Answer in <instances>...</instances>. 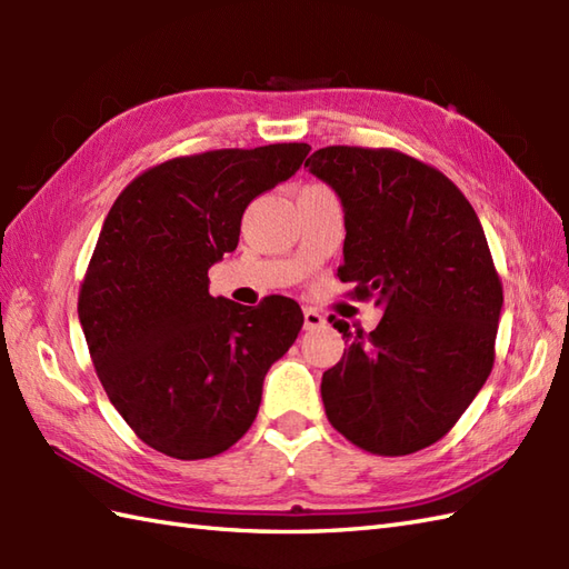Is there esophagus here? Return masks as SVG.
Masks as SVG:
<instances>
[{
	"label": "esophagus",
	"instance_id": "34e87169",
	"mask_svg": "<svg viewBox=\"0 0 569 569\" xmlns=\"http://www.w3.org/2000/svg\"><path fill=\"white\" fill-rule=\"evenodd\" d=\"M303 318H306V330H318V328H322V325H325V318L320 316L318 310H312V308L303 310Z\"/></svg>",
	"mask_w": 569,
	"mask_h": 569
}]
</instances>
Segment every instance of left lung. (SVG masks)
Masks as SVG:
<instances>
[{"mask_svg": "<svg viewBox=\"0 0 569 569\" xmlns=\"http://www.w3.org/2000/svg\"><path fill=\"white\" fill-rule=\"evenodd\" d=\"M345 208L349 296L377 298V330H349L322 373L337 432L381 457L445 438L489 379L503 286L469 200L438 168L396 149L325 147L306 161Z\"/></svg>", "mask_w": 569, "mask_h": 569, "instance_id": "obj_1", "label": "left lung"}]
</instances>
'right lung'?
<instances>
[{
  "instance_id": "add662e5",
  "label": "right lung",
  "mask_w": 569,
  "mask_h": 569,
  "mask_svg": "<svg viewBox=\"0 0 569 569\" xmlns=\"http://www.w3.org/2000/svg\"><path fill=\"white\" fill-rule=\"evenodd\" d=\"M308 143L176 156L119 192L80 283L94 371L141 442L176 459L229 450L259 413L263 377L303 328L291 298H212L247 204L291 178Z\"/></svg>"
}]
</instances>
